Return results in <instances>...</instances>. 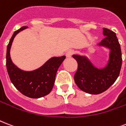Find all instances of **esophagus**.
I'll return each mask as SVG.
<instances>
[{
    "mask_svg": "<svg viewBox=\"0 0 126 126\" xmlns=\"http://www.w3.org/2000/svg\"><path fill=\"white\" fill-rule=\"evenodd\" d=\"M74 51L72 50H70V51H68L66 53V57H67V58H69V57H71L72 55L73 54Z\"/></svg>",
    "mask_w": 126,
    "mask_h": 126,
    "instance_id": "1",
    "label": "esophagus"
}]
</instances>
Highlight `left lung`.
<instances>
[{"label":"left lung","mask_w":126,"mask_h":126,"mask_svg":"<svg viewBox=\"0 0 126 126\" xmlns=\"http://www.w3.org/2000/svg\"><path fill=\"white\" fill-rule=\"evenodd\" d=\"M103 35L105 37L98 46L109 49V57L104 67H95L85 55H73L78 63L74 76L75 82L81 91L91 94H98L109 89L118 77L122 67L120 45L116 33L109 29L103 28Z\"/></svg>","instance_id":"left-lung-1"}]
</instances>
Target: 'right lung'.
I'll return each mask as SVG.
<instances>
[{"instance_id": "obj_1", "label": "right lung", "mask_w": 126, "mask_h": 126, "mask_svg": "<svg viewBox=\"0 0 126 126\" xmlns=\"http://www.w3.org/2000/svg\"><path fill=\"white\" fill-rule=\"evenodd\" d=\"M28 28L22 27L13 33L7 46L6 65L10 79L16 89L28 97L39 98L51 91L57 71L66 57H52L42 66L33 71H24L18 68L11 59L10 49L15 36Z\"/></svg>"}]
</instances>
